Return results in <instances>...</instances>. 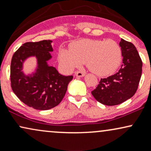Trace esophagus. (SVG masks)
Masks as SVG:
<instances>
[{"instance_id":"obj_1","label":"esophagus","mask_w":151,"mask_h":151,"mask_svg":"<svg viewBox=\"0 0 151 151\" xmlns=\"http://www.w3.org/2000/svg\"><path fill=\"white\" fill-rule=\"evenodd\" d=\"M85 75V74L82 72H77L75 73V76L77 77H82Z\"/></svg>"}]
</instances>
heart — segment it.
Instances as JSON below:
<instances>
[{"mask_svg":"<svg viewBox=\"0 0 151 151\" xmlns=\"http://www.w3.org/2000/svg\"><path fill=\"white\" fill-rule=\"evenodd\" d=\"M58 58L67 72L78 68L85 61L91 72L104 77L117 70L122 60V51L113 40L84 39L74 42L72 49L60 48Z\"/></svg>","mask_w":151,"mask_h":151,"instance_id":"heart-1","label":"heart"}]
</instances>
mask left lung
Here are the masks:
<instances>
[{"mask_svg": "<svg viewBox=\"0 0 151 151\" xmlns=\"http://www.w3.org/2000/svg\"><path fill=\"white\" fill-rule=\"evenodd\" d=\"M123 64L119 72L101 79L97 87L91 91L96 101L106 106L120 104L131 98L138 89L141 77L142 63L136 47L121 39Z\"/></svg>", "mask_w": 151, "mask_h": 151, "instance_id": "8db88e82", "label": "left lung"}]
</instances>
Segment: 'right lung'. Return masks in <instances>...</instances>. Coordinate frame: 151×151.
Masks as SVG:
<instances>
[{"label":"right lung","instance_id":"obj_1","mask_svg":"<svg viewBox=\"0 0 151 151\" xmlns=\"http://www.w3.org/2000/svg\"><path fill=\"white\" fill-rule=\"evenodd\" d=\"M52 40L26 42L13 55L10 65V81L13 92L20 101L37 110H48L62 101L72 76L60 74L48 65L53 52ZM35 57L37 66L32 73L22 70L27 58Z\"/></svg>","mask_w":151,"mask_h":151}]
</instances>
